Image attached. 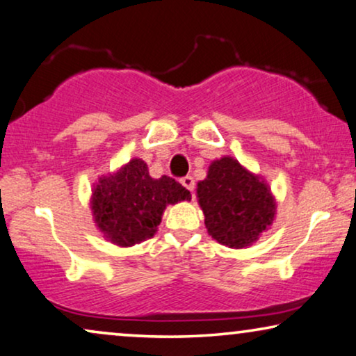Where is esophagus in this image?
Wrapping results in <instances>:
<instances>
[{
  "label": "esophagus",
  "instance_id": "esophagus-1",
  "mask_svg": "<svg viewBox=\"0 0 356 356\" xmlns=\"http://www.w3.org/2000/svg\"><path fill=\"white\" fill-rule=\"evenodd\" d=\"M181 182L188 192H193V188H195V182H193V177H191V175H186V177H182Z\"/></svg>",
  "mask_w": 356,
  "mask_h": 356
}]
</instances>
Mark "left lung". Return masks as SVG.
Instances as JSON below:
<instances>
[{
    "mask_svg": "<svg viewBox=\"0 0 356 356\" xmlns=\"http://www.w3.org/2000/svg\"><path fill=\"white\" fill-rule=\"evenodd\" d=\"M197 200L208 234L229 249L257 243L277 215V198L267 181L231 156L211 161L207 177L197 184Z\"/></svg>",
    "mask_w": 356,
    "mask_h": 356,
    "instance_id": "8db88e82",
    "label": "left lung"
}]
</instances>
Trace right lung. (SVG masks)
<instances>
[{
  "mask_svg": "<svg viewBox=\"0 0 356 356\" xmlns=\"http://www.w3.org/2000/svg\"><path fill=\"white\" fill-rule=\"evenodd\" d=\"M191 200V192L174 179H153L148 164L134 158L94 184L92 220L108 243L131 248L153 238L168 205Z\"/></svg>",
  "mask_w": 356,
  "mask_h": 356,
  "instance_id": "right-lung-1",
  "label": "right lung"
}]
</instances>
